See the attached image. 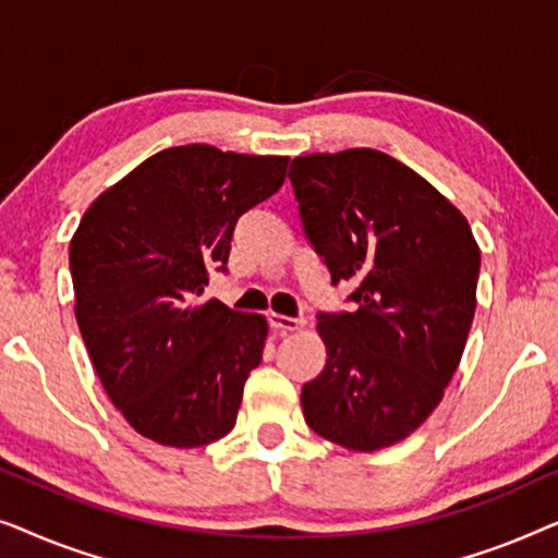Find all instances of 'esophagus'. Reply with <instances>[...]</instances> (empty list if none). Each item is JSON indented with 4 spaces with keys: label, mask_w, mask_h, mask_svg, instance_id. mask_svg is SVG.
<instances>
[{
    "label": "esophagus",
    "mask_w": 558,
    "mask_h": 558,
    "mask_svg": "<svg viewBox=\"0 0 558 558\" xmlns=\"http://www.w3.org/2000/svg\"><path fill=\"white\" fill-rule=\"evenodd\" d=\"M269 325L271 330L277 335H289V332H296L304 327V319L300 317H287V315H277V312H271L269 315Z\"/></svg>",
    "instance_id": "34e87169"
}]
</instances>
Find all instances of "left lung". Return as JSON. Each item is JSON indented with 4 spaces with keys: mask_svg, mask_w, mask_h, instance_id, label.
<instances>
[{
    "mask_svg": "<svg viewBox=\"0 0 558 558\" xmlns=\"http://www.w3.org/2000/svg\"><path fill=\"white\" fill-rule=\"evenodd\" d=\"M300 218L355 312H319L325 368L302 386L304 422L353 452L407 439L439 407L477 307L468 218L378 149L294 157Z\"/></svg>",
    "mask_w": 558,
    "mask_h": 558,
    "instance_id": "8db88e82",
    "label": "left lung"
}]
</instances>
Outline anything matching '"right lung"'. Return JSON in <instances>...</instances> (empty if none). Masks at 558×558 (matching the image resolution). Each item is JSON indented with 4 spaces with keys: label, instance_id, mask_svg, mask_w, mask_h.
I'll list each match as a JSON object with an SVG mask.
<instances>
[{
    "label": "right lung",
    "instance_id": "add662e5",
    "mask_svg": "<svg viewBox=\"0 0 558 558\" xmlns=\"http://www.w3.org/2000/svg\"><path fill=\"white\" fill-rule=\"evenodd\" d=\"M289 157L185 144L157 151L94 201L71 241L75 319L113 407L165 447L233 429L266 317L197 302L226 271L243 213L284 185Z\"/></svg>",
    "mask_w": 558,
    "mask_h": 558
}]
</instances>
